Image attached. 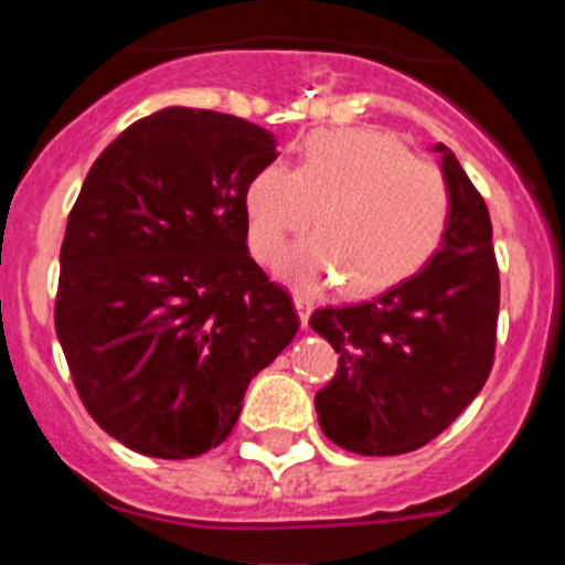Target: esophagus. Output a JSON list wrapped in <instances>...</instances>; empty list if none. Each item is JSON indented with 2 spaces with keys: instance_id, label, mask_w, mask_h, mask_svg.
Instances as JSON below:
<instances>
[{
  "instance_id": "esophagus-1",
  "label": "esophagus",
  "mask_w": 565,
  "mask_h": 565,
  "mask_svg": "<svg viewBox=\"0 0 565 565\" xmlns=\"http://www.w3.org/2000/svg\"><path fill=\"white\" fill-rule=\"evenodd\" d=\"M295 309H298V317H300V324H309V317L311 311H315V303H311V298H306V295H295Z\"/></svg>"
}]
</instances>
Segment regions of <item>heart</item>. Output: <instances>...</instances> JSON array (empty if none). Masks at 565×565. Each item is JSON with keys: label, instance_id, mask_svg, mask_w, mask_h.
<instances>
[{"label": "heart", "instance_id": "b5f03b06", "mask_svg": "<svg viewBox=\"0 0 565 565\" xmlns=\"http://www.w3.org/2000/svg\"><path fill=\"white\" fill-rule=\"evenodd\" d=\"M318 210L317 235L284 259L303 289L339 284L366 295L413 276L440 248L451 221V188L429 161L409 156L388 130H322L306 139L298 169L270 163L246 193L256 259L276 262Z\"/></svg>", "mask_w": 565, "mask_h": 565}]
</instances>
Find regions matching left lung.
<instances>
[{
  "mask_svg": "<svg viewBox=\"0 0 565 565\" xmlns=\"http://www.w3.org/2000/svg\"><path fill=\"white\" fill-rule=\"evenodd\" d=\"M451 188L440 248L372 300L317 309L311 328L339 352L315 396L324 437L361 457H396L435 440L478 396L494 361L500 273L487 202L457 156L435 145Z\"/></svg>",
  "mask_w": 565,
  "mask_h": 565,
  "instance_id": "left-lung-1",
  "label": "left lung"
}]
</instances>
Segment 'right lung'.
<instances>
[{
    "label": "right lung",
    "mask_w": 565,
    "mask_h": 565,
    "mask_svg": "<svg viewBox=\"0 0 565 565\" xmlns=\"http://www.w3.org/2000/svg\"><path fill=\"white\" fill-rule=\"evenodd\" d=\"M276 136L207 108L125 128L67 215L54 324L95 424L158 459L235 429L250 380L300 322L248 254L246 193Z\"/></svg>",
    "instance_id": "obj_1"
}]
</instances>
